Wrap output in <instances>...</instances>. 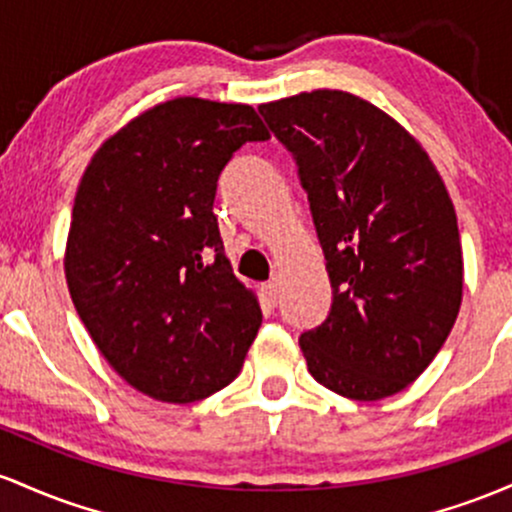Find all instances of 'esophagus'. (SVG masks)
I'll return each mask as SVG.
<instances>
[{"instance_id":"obj_1","label":"esophagus","mask_w":512,"mask_h":512,"mask_svg":"<svg viewBox=\"0 0 512 512\" xmlns=\"http://www.w3.org/2000/svg\"><path fill=\"white\" fill-rule=\"evenodd\" d=\"M261 297H263V304L266 307H278V297H280V290H278V283H263L261 285Z\"/></svg>"}]
</instances>
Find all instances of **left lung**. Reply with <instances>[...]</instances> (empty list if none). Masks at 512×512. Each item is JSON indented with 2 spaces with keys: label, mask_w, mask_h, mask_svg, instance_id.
<instances>
[{
  "label": "left lung",
  "mask_w": 512,
  "mask_h": 512,
  "mask_svg": "<svg viewBox=\"0 0 512 512\" xmlns=\"http://www.w3.org/2000/svg\"><path fill=\"white\" fill-rule=\"evenodd\" d=\"M297 164L324 249L329 317L300 336L331 392L377 401L433 363L462 304V244L423 147L377 106L319 89L258 106Z\"/></svg>",
  "instance_id": "obj_1"
}]
</instances>
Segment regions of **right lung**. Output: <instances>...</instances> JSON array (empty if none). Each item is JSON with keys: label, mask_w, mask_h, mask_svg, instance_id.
<instances>
[{"label": "right lung", "mask_w": 512, "mask_h": 512, "mask_svg": "<svg viewBox=\"0 0 512 512\" xmlns=\"http://www.w3.org/2000/svg\"><path fill=\"white\" fill-rule=\"evenodd\" d=\"M266 125L244 103L166 101L116 132L77 188L65 275L79 319L137 392L191 404L241 372L261 307L232 273L217 179Z\"/></svg>", "instance_id": "obj_1"}]
</instances>
